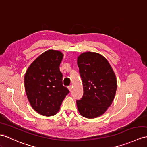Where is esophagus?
Wrapping results in <instances>:
<instances>
[{
    "label": "esophagus",
    "instance_id": "obj_1",
    "mask_svg": "<svg viewBox=\"0 0 147 147\" xmlns=\"http://www.w3.org/2000/svg\"><path fill=\"white\" fill-rule=\"evenodd\" d=\"M68 88H69V90L70 92H71V90H72V86L71 85H70L68 87Z\"/></svg>",
    "mask_w": 147,
    "mask_h": 147
}]
</instances>
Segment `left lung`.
Here are the masks:
<instances>
[{
    "label": "left lung",
    "mask_w": 147,
    "mask_h": 147,
    "mask_svg": "<svg viewBox=\"0 0 147 147\" xmlns=\"http://www.w3.org/2000/svg\"><path fill=\"white\" fill-rule=\"evenodd\" d=\"M84 95L77 100L80 114L87 119L102 116L112 105L117 83L109 61L98 53L86 52L77 57Z\"/></svg>",
    "instance_id": "1"
}]
</instances>
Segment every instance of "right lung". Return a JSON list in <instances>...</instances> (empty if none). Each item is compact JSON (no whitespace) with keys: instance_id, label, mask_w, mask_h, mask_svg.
<instances>
[{"instance_id":"add662e5","label":"right lung","mask_w":147,"mask_h":147,"mask_svg":"<svg viewBox=\"0 0 147 147\" xmlns=\"http://www.w3.org/2000/svg\"><path fill=\"white\" fill-rule=\"evenodd\" d=\"M63 54L57 50H47L35 59L24 76L25 89L30 105L42 115H56L69 93L62 84L59 69Z\"/></svg>"}]
</instances>
